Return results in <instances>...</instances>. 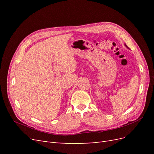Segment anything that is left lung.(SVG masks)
<instances>
[{
    "label": "left lung",
    "mask_w": 154,
    "mask_h": 154,
    "mask_svg": "<svg viewBox=\"0 0 154 154\" xmlns=\"http://www.w3.org/2000/svg\"><path fill=\"white\" fill-rule=\"evenodd\" d=\"M125 47H127V48H128V47H127V45H126V44H125Z\"/></svg>",
    "instance_id": "left-lung-1"
}]
</instances>
